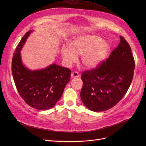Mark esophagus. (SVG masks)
<instances>
[{
	"label": "esophagus",
	"instance_id": "1",
	"mask_svg": "<svg viewBox=\"0 0 146 146\" xmlns=\"http://www.w3.org/2000/svg\"><path fill=\"white\" fill-rule=\"evenodd\" d=\"M79 76L78 73L77 72H74L73 73H72L71 74V77L72 78H74V77H78Z\"/></svg>",
	"mask_w": 146,
	"mask_h": 146
}]
</instances>
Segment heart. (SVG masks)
Returning <instances> with one entry per match:
<instances>
[{"label": "heart", "instance_id": "heart-1", "mask_svg": "<svg viewBox=\"0 0 146 146\" xmlns=\"http://www.w3.org/2000/svg\"><path fill=\"white\" fill-rule=\"evenodd\" d=\"M69 48L62 50V56L67 65H70L77 60L76 55H82L81 62L86 68L93 69L98 66L108 55L110 47L104 40L98 36L86 35L77 37L69 43Z\"/></svg>", "mask_w": 146, "mask_h": 146}]
</instances>
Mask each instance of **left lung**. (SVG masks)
<instances>
[{
    "label": "left lung",
    "mask_w": 146,
    "mask_h": 146,
    "mask_svg": "<svg viewBox=\"0 0 146 146\" xmlns=\"http://www.w3.org/2000/svg\"><path fill=\"white\" fill-rule=\"evenodd\" d=\"M120 42L106 61L81 74L80 92L85 106L94 111L107 110L122 99L133 77L135 59L131 48L122 36Z\"/></svg>",
    "instance_id": "1"
}]
</instances>
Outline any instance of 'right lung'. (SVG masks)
<instances>
[{"label":"right lung","mask_w":146,"mask_h":146,"mask_svg":"<svg viewBox=\"0 0 146 146\" xmlns=\"http://www.w3.org/2000/svg\"><path fill=\"white\" fill-rule=\"evenodd\" d=\"M31 32L28 31L24 35L15 50L12 74L17 90L27 104L36 109L48 110L60 99L70 80L71 70L55 64L39 70L27 69L22 64L19 51Z\"/></svg>","instance_id":"1"}]
</instances>
